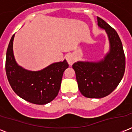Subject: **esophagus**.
<instances>
[{
  "mask_svg": "<svg viewBox=\"0 0 132 132\" xmlns=\"http://www.w3.org/2000/svg\"><path fill=\"white\" fill-rule=\"evenodd\" d=\"M66 60H67L68 64H69L70 66H72V64H73L75 62V58L73 56L70 55H68L66 57Z\"/></svg>",
  "mask_w": 132,
  "mask_h": 132,
  "instance_id": "esophagus-1",
  "label": "esophagus"
}]
</instances>
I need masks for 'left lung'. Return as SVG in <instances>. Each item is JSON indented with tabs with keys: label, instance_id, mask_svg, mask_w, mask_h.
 <instances>
[{
	"label": "left lung",
	"instance_id": "obj_1",
	"mask_svg": "<svg viewBox=\"0 0 132 132\" xmlns=\"http://www.w3.org/2000/svg\"><path fill=\"white\" fill-rule=\"evenodd\" d=\"M98 26L105 30L110 42V51L99 62H77L72 65L78 88L87 98L108 96L116 89L124 75L125 56L117 31L97 16Z\"/></svg>",
	"mask_w": 132,
	"mask_h": 132
}]
</instances>
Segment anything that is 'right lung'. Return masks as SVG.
I'll list each match as a JSON object with an SVG mask.
<instances>
[{"mask_svg":"<svg viewBox=\"0 0 132 132\" xmlns=\"http://www.w3.org/2000/svg\"><path fill=\"white\" fill-rule=\"evenodd\" d=\"M11 37L6 53L5 70L11 88L27 101L44 105L57 96L64 70L68 68L66 60L51 64L39 71H30L18 65L13 56Z\"/></svg>","mask_w":132,"mask_h":132,"instance_id":"obj_1","label":"right lung"}]
</instances>
